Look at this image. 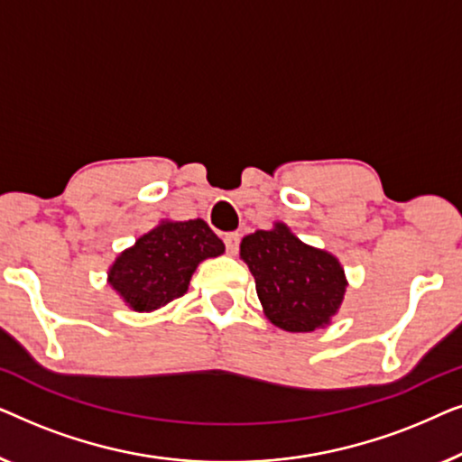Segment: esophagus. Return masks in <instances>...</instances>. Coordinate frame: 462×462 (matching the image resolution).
<instances>
[{
    "instance_id": "1",
    "label": "esophagus",
    "mask_w": 462,
    "mask_h": 462,
    "mask_svg": "<svg viewBox=\"0 0 462 462\" xmlns=\"http://www.w3.org/2000/svg\"><path fill=\"white\" fill-rule=\"evenodd\" d=\"M225 245H226V252H229L231 256L237 254V250H239V236H237V233H226Z\"/></svg>"
}]
</instances>
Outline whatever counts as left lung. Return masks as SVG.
Wrapping results in <instances>:
<instances>
[{"label": "left lung", "mask_w": 462, "mask_h": 462, "mask_svg": "<svg viewBox=\"0 0 462 462\" xmlns=\"http://www.w3.org/2000/svg\"><path fill=\"white\" fill-rule=\"evenodd\" d=\"M239 258L254 275L258 300L271 324L286 332H313L332 324L349 282L330 252L300 242L277 220L267 231L245 236Z\"/></svg>", "instance_id": "8db88e82"}]
</instances>
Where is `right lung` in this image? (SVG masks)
<instances>
[{"mask_svg": "<svg viewBox=\"0 0 462 462\" xmlns=\"http://www.w3.org/2000/svg\"><path fill=\"white\" fill-rule=\"evenodd\" d=\"M223 252L225 244L206 220L163 218L119 252L106 283L132 311L151 313L185 294L199 263Z\"/></svg>", "mask_w": 462, "mask_h": 462, "instance_id": "1", "label": "right lung"}]
</instances>
